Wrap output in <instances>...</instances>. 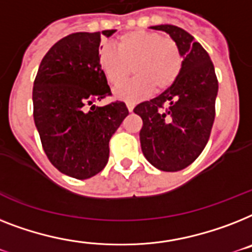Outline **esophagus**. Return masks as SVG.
<instances>
[{"mask_svg":"<svg viewBox=\"0 0 252 252\" xmlns=\"http://www.w3.org/2000/svg\"><path fill=\"white\" fill-rule=\"evenodd\" d=\"M126 107H128L129 112H132L133 108H134V103H132V102H126Z\"/></svg>","mask_w":252,"mask_h":252,"instance_id":"obj_1","label":"esophagus"}]
</instances>
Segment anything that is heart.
Listing matches in <instances>:
<instances>
[{
  "instance_id": "obj_1",
  "label": "heart",
  "mask_w": 252,
  "mask_h": 252,
  "mask_svg": "<svg viewBox=\"0 0 252 252\" xmlns=\"http://www.w3.org/2000/svg\"><path fill=\"white\" fill-rule=\"evenodd\" d=\"M183 63L175 41L144 30L126 32L116 40V49L103 46L98 52V67L112 87L126 83L133 69L136 77L115 92L116 98L130 102L147 97L153 88L163 92L172 87Z\"/></svg>"
}]
</instances>
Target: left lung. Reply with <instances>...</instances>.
Returning a JSON list of instances; mask_svg holds the SVG:
<instances>
[{
  "label": "left lung",
  "instance_id": "left-lung-1",
  "mask_svg": "<svg viewBox=\"0 0 252 252\" xmlns=\"http://www.w3.org/2000/svg\"><path fill=\"white\" fill-rule=\"evenodd\" d=\"M151 30L168 33L183 54L180 76L158 97L134 107L144 126L141 149L155 168L177 172L203 151L215 120L219 83L208 53L180 27L160 24Z\"/></svg>",
  "mask_w": 252,
  "mask_h": 252
}]
</instances>
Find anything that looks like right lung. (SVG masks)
<instances>
[{
    "label": "right lung",
    "mask_w": 252,
    "mask_h": 252,
    "mask_svg": "<svg viewBox=\"0 0 252 252\" xmlns=\"http://www.w3.org/2000/svg\"><path fill=\"white\" fill-rule=\"evenodd\" d=\"M116 30L77 32L42 58L33 83V119L41 144L59 172L91 179L108 161V142L129 112L124 102L95 106L111 91L98 67L102 36Z\"/></svg>",
    "instance_id": "obj_1"
}]
</instances>
